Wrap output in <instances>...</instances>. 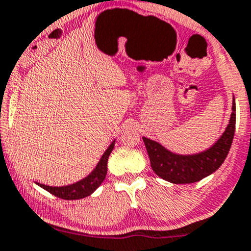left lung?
Here are the masks:
<instances>
[{"label": "left lung", "instance_id": "left-lung-1", "mask_svg": "<svg viewBox=\"0 0 251 251\" xmlns=\"http://www.w3.org/2000/svg\"><path fill=\"white\" fill-rule=\"evenodd\" d=\"M235 130V100L233 98L229 122L222 135L209 149L192 155H180L160 143L143 136L150 157L151 168L162 179L175 184H189L201 180L217 171L226 160Z\"/></svg>", "mask_w": 251, "mask_h": 251}]
</instances>
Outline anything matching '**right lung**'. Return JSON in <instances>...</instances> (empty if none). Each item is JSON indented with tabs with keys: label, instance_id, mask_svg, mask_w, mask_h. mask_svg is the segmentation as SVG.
Listing matches in <instances>:
<instances>
[{
	"label": "right lung",
	"instance_id": "add662e5",
	"mask_svg": "<svg viewBox=\"0 0 251 251\" xmlns=\"http://www.w3.org/2000/svg\"><path fill=\"white\" fill-rule=\"evenodd\" d=\"M116 140L111 143V145L106 149L103 155L101 156L100 161L98 162L96 167L94 168L93 172L90 175L86 176L83 179L78 180V182L73 183V184L64 185V187H50V185L41 184V183L36 182L39 187L42 189L47 190L51 193L52 195L57 198H61L64 200H78L83 199V198L89 197L93 194L96 189L101 185V183L105 180L106 175H107V161L108 156L112 152L113 148H115Z\"/></svg>",
	"mask_w": 251,
	"mask_h": 251
}]
</instances>
